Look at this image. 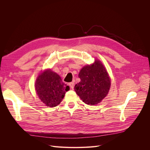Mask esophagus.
Wrapping results in <instances>:
<instances>
[{"label":"esophagus","instance_id":"1","mask_svg":"<svg viewBox=\"0 0 150 150\" xmlns=\"http://www.w3.org/2000/svg\"><path fill=\"white\" fill-rule=\"evenodd\" d=\"M69 87L71 89H73L74 88V83H69Z\"/></svg>","mask_w":150,"mask_h":150}]
</instances>
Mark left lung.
<instances>
[{
    "instance_id": "8db88e82",
    "label": "left lung",
    "mask_w": 150,
    "mask_h": 150,
    "mask_svg": "<svg viewBox=\"0 0 150 150\" xmlns=\"http://www.w3.org/2000/svg\"><path fill=\"white\" fill-rule=\"evenodd\" d=\"M81 81L74 90L82 101L88 105H96L105 98L111 86V79L100 61L83 67L79 73Z\"/></svg>"
}]
</instances>
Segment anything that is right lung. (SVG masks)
Returning a JSON list of instances; mask_svg holds the SVG:
<instances>
[{
    "label": "right lung",
    "instance_id": "add662e5",
    "mask_svg": "<svg viewBox=\"0 0 150 150\" xmlns=\"http://www.w3.org/2000/svg\"><path fill=\"white\" fill-rule=\"evenodd\" d=\"M36 93L46 106L53 108L57 106L64 98L69 87L62 81L61 77L51 69L40 73L35 83Z\"/></svg>",
    "mask_w": 150,
    "mask_h": 150
}]
</instances>
